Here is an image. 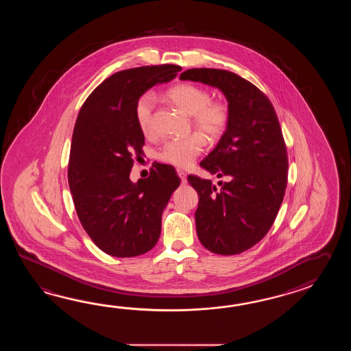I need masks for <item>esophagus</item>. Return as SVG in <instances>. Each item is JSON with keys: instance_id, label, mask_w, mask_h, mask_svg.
Segmentation results:
<instances>
[{"instance_id": "1", "label": "esophagus", "mask_w": 351, "mask_h": 351, "mask_svg": "<svg viewBox=\"0 0 351 351\" xmlns=\"http://www.w3.org/2000/svg\"><path fill=\"white\" fill-rule=\"evenodd\" d=\"M177 173H178L179 178L182 180V183H186V173L184 171H182V169H177Z\"/></svg>"}]
</instances>
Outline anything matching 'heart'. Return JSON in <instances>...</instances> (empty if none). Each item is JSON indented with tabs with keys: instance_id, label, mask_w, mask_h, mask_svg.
Segmentation results:
<instances>
[{
	"instance_id": "b5f03b06",
	"label": "heart",
	"mask_w": 351,
	"mask_h": 351,
	"mask_svg": "<svg viewBox=\"0 0 351 351\" xmlns=\"http://www.w3.org/2000/svg\"><path fill=\"white\" fill-rule=\"evenodd\" d=\"M167 97L179 110L191 115L192 123L201 133H192L183 138L169 139L159 149L158 157L168 165L188 167L204 149L206 138L218 141L226 133L230 123V110L227 105L210 100V94L193 84H178L167 90ZM156 106V97L144 94L135 104L136 124L144 135L152 133V114Z\"/></svg>"
}]
</instances>
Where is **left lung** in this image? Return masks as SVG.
<instances>
[{
    "mask_svg": "<svg viewBox=\"0 0 351 351\" xmlns=\"http://www.w3.org/2000/svg\"><path fill=\"white\" fill-rule=\"evenodd\" d=\"M180 80L221 90L230 123L216 148L201 162L218 178L188 176L199 195L195 227L202 245L217 254H242L258 243L275 222L287 186V150L274 105L261 90L234 73L189 69Z\"/></svg>",
    "mask_w": 351,
    "mask_h": 351,
    "instance_id": "left-lung-1",
    "label": "left lung"
}]
</instances>
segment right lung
<instances>
[{
	"instance_id": "right-lung-1",
	"label": "right lung",
	"mask_w": 351,
	"mask_h": 351,
	"mask_svg": "<svg viewBox=\"0 0 351 351\" xmlns=\"http://www.w3.org/2000/svg\"><path fill=\"white\" fill-rule=\"evenodd\" d=\"M180 70L167 64L115 73L90 94L75 123L67 167L75 209L93 242L114 257H135L156 246L162 213L180 184L172 165L160 163H153L148 178H129L144 145L135 104Z\"/></svg>"
}]
</instances>
